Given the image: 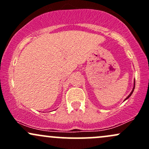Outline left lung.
I'll list each match as a JSON object with an SVG mask.
<instances>
[{
	"label": "left lung",
	"mask_w": 149,
	"mask_h": 149,
	"mask_svg": "<svg viewBox=\"0 0 149 149\" xmlns=\"http://www.w3.org/2000/svg\"><path fill=\"white\" fill-rule=\"evenodd\" d=\"M134 88H135V80H134V87H133V89H132V92H131V93L129 94V95H128V97H126V98L125 99V100H124V101H126V100H128V99L129 98V97H131V96H132V93H133V92H134Z\"/></svg>",
	"instance_id": "8db88e82"
}]
</instances>
